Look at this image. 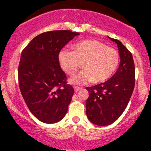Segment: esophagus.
Listing matches in <instances>:
<instances>
[{
  "mask_svg": "<svg viewBox=\"0 0 151 151\" xmlns=\"http://www.w3.org/2000/svg\"><path fill=\"white\" fill-rule=\"evenodd\" d=\"M74 91H75V92H77V91H79V90L81 89V88L78 87V86H74Z\"/></svg>",
  "mask_w": 151,
  "mask_h": 151,
  "instance_id": "esophagus-1",
  "label": "esophagus"
}]
</instances>
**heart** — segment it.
I'll return each instance as SVG.
<instances>
[{
    "mask_svg": "<svg viewBox=\"0 0 151 151\" xmlns=\"http://www.w3.org/2000/svg\"><path fill=\"white\" fill-rule=\"evenodd\" d=\"M74 51L63 50L58 60L66 73L73 75L81 67L85 71L70 79L74 84H84L94 81L101 83L112 77L119 63V55L114 47L93 39H87L73 46Z\"/></svg>",
    "mask_w": 151,
    "mask_h": 151,
    "instance_id": "b5f03b06",
    "label": "heart"
}]
</instances>
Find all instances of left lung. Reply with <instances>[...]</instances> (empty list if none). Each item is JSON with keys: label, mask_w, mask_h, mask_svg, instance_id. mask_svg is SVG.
I'll list each match as a JSON object with an SVG mask.
<instances>
[{"label": "left lung", "mask_w": 151, "mask_h": 151, "mask_svg": "<svg viewBox=\"0 0 151 151\" xmlns=\"http://www.w3.org/2000/svg\"><path fill=\"white\" fill-rule=\"evenodd\" d=\"M116 43L120 65L109 80L86 87L89 96L86 101L88 119L95 125L108 126L124 111L135 86V65L132 54L118 40L108 37Z\"/></svg>", "instance_id": "1"}]
</instances>
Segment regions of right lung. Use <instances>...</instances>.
Returning a JSON list of instances; mask_svg holds the SVG:
<instances>
[{
	"label": "right lung",
	"instance_id": "1",
	"mask_svg": "<svg viewBox=\"0 0 151 151\" xmlns=\"http://www.w3.org/2000/svg\"><path fill=\"white\" fill-rule=\"evenodd\" d=\"M79 32H46L34 37L22 50L18 67L19 86L30 112L39 121L55 124L67 114L74 91L67 84L58 55Z\"/></svg>",
	"mask_w": 151,
	"mask_h": 151
}]
</instances>
